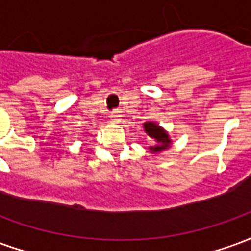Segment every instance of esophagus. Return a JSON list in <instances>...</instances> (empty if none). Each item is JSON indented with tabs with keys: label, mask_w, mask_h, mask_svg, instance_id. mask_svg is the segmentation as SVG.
Wrapping results in <instances>:
<instances>
[{
	"label": "esophagus",
	"mask_w": 251,
	"mask_h": 251,
	"mask_svg": "<svg viewBox=\"0 0 251 251\" xmlns=\"http://www.w3.org/2000/svg\"><path fill=\"white\" fill-rule=\"evenodd\" d=\"M110 120L113 121V122L120 121V114H118V113H111V114H110Z\"/></svg>",
	"instance_id": "34e87169"
}]
</instances>
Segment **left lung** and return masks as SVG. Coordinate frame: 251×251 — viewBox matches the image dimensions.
<instances>
[{"instance_id":"left-lung-1","label":"left lung","mask_w":251,"mask_h":251,"mask_svg":"<svg viewBox=\"0 0 251 251\" xmlns=\"http://www.w3.org/2000/svg\"><path fill=\"white\" fill-rule=\"evenodd\" d=\"M144 131L154 141V145L149 147L151 152L154 153V154L167 151L172 144V140L169 137L168 131L158 125L157 122H153V121L144 122Z\"/></svg>"}]
</instances>
